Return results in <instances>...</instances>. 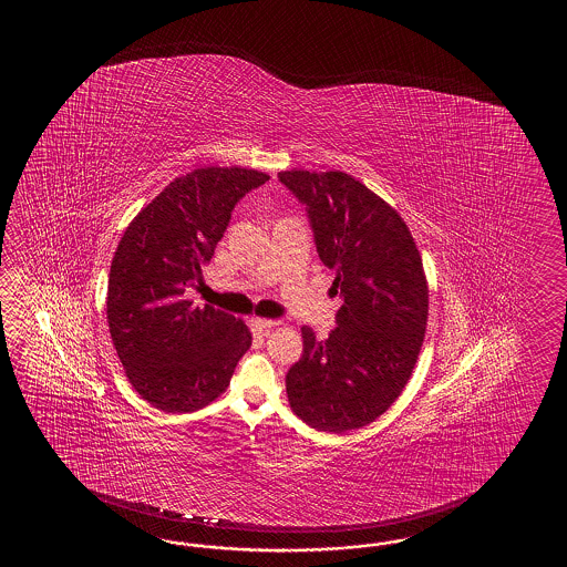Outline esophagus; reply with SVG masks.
<instances>
[{"mask_svg":"<svg viewBox=\"0 0 567 567\" xmlns=\"http://www.w3.org/2000/svg\"><path fill=\"white\" fill-rule=\"evenodd\" d=\"M251 322H254L257 330H271V328L279 324L278 320H269V318H254Z\"/></svg>","mask_w":567,"mask_h":567,"instance_id":"esophagus-1","label":"esophagus"}]
</instances>
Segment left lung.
Instances as JSON below:
<instances>
[{
  "instance_id": "obj_1",
  "label": "left lung",
  "mask_w": 567,
  "mask_h": 567,
  "mask_svg": "<svg viewBox=\"0 0 567 567\" xmlns=\"http://www.w3.org/2000/svg\"><path fill=\"white\" fill-rule=\"evenodd\" d=\"M279 181L308 208L316 249L337 274V328L286 377L289 408L320 432L342 434L383 415L408 385L427 324V279L405 220L340 169H284Z\"/></svg>"
}]
</instances>
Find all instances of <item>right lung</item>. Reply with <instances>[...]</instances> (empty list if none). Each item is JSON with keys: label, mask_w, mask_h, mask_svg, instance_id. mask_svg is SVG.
Here are the masks:
<instances>
[{"label": "right lung", "mask_w": 567, "mask_h": 567, "mask_svg": "<svg viewBox=\"0 0 567 567\" xmlns=\"http://www.w3.org/2000/svg\"><path fill=\"white\" fill-rule=\"evenodd\" d=\"M269 181L266 172L208 166L181 176L145 205L121 237L107 288L109 334L125 377L166 413L203 410L227 391L251 347L247 324L184 300L223 239L230 210Z\"/></svg>", "instance_id": "add662e5"}]
</instances>
